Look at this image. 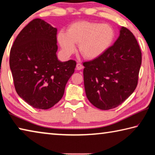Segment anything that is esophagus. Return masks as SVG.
Here are the masks:
<instances>
[{
	"mask_svg": "<svg viewBox=\"0 0 155 155\" xmlns=\"http://www.w3.org/2000/svg\"><path fill=\"white\" fill-rule=\"evenodd\" d=\"M83 68H84L83 65L82 64H80V63H78V64H76V68H77V70H78V71L82 70Z\"/></svg>",
	"mask_w": 155,
	"mask_h": 155,
	"instance_id": "esophagus-1",
	"label": "esophagus"
}]
</instances>
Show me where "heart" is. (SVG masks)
<instances>
[{"label":"heart","instance_id":"1","mask_svg":"<svg viewBox=\"0 0 155 155\" xmlns=\"http://www.w3.org/2000/svg\"><path fill=\"white\" fill-rule=\"evenodd\" d=\"M115 32L110 25L87 21L78 22L70 25L67 32L61 30L58 41L65 56L75 52V44L79 45L82 56L94 60L104 54L112 45Z\"/></svg>","mask_w":155,"mask_h":155}]
</instances>
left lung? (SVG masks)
Wrapping results in <instances>:
<instances>
[{
	"label": "left lung",
	"mask_w": 155,
	"mask_h": 155,
	"mask_svg": "<svg viewBox=\"0 0 155 155\" xmlns=\"http://www.w3.org/2000/svg\"><path fill=\"white\" fill-rule=\"evenodd\" d=\"M141 64V52L135 37L121 27L113 46L100 57L83 63L88 100L101 110L120 105L135 90Z\"/></svg>",
	"instance_id": "8db88e82"
}]
</instances>
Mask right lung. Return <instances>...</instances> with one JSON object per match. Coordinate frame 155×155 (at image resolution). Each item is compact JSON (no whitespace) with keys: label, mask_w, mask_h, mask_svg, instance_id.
<instances>
[{"label":"right lung","mask_w":155,"mask_h":155,"mask_svg":"<svg viewBox=\"0 0 155 155\" xmlns=\"http://www.w3.org/2000/svg\"><path fill=\"white\" fill-rule=\"evenodd\" d=\"M57 51V29L40 18L22 29L10 51L15 88L32 107L45 110L57 104L74 73L75 61L61 62Z\"/></svg>","instance_id":"right-lung-1"}]
</instances>
